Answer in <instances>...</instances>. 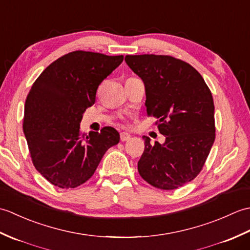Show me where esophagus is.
I'll use <instances>...</instances> for the list:
<instances>
[{
  "label": "esophagus",
  "instance_id": "esophagus-1",
  "mask_svg": "<svg viewBox=\"0 0 250 250\" xmlns=\"http://www.w3.org/2000/svg\"><path fill=\"white\" fill-rule=\"evenodd\" d=\"M131 135L129 133H126V132H122V133H120V140L122 142H125V141H129L130 140Z\"/></svg>",
  "mask_w": 250,
  "mask_h": 250
}]
</instances>
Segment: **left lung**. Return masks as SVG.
<instances>
[{
	"mask_svg": "<svg viewBox=\"0 0 250 250\" xmlns=\"http://www.w3.org/2000/svg\"><path fill=\"white\" fill-rule=\"evenodd\" d=\"M145 84L147 114L159 118L163 144L148 136L137 163L148 184L162 190L182 187L201 172L215 141L213 95L194 67L169 56H125Z\"/></svg>",
	"mask_w": 250,
	"mask_h": 250,
	"instance_id": "1",
	"label": "left lung"
}]
</instances>
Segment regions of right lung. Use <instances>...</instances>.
I'll list each match as a JSON object with an SVG mask.
<instances>
[{
    "mask_svg": "<svg viewBox=\"0 0 250 250\" xmlns=\"http://www.w3.org/2000/svg\"><path fill=\"white\" fill-rule=\"evenodd\" d=\"M124 56L77 50L47 66L25 100L23 132L35 168L59 188H76L97 169L118 131L81 132L83 115L95 102L99 84Z\"/></svg>",
    "mask_w": 250,
    "mask_h": 250,
    "instance_id": "1",
    "label": "right lung"
}]
</instances>
